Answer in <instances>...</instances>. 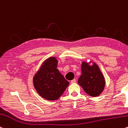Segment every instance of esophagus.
Here are the masks:
<instances>
[{
  "label": "esophagus",
  "instance_id": "obj_1",
  "mask_svg": "<svg viewBox=\"0 0 128 128\" xmlns=\"http://www.w3.org/2000/svg\"><path fill=\"white\" fill-rule=\"evenodd\" d=\"M75 82H76V80L75 79L72 80L71 81V83H75Z\"/></svg>",
  "mask_w": 128,
  "mask_h": 128
}]
</instances>
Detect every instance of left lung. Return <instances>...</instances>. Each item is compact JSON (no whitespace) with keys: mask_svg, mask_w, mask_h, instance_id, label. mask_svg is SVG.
Segmentation results:
<instances>
[{"mask_svg":"<svg viewBox=\"0 0 128 128\" xmlns=\"http://www.w3.org/2000/svg\"><path fill=\"white\" fill-rule=\"evenodd\" d=\"M81 75L78 82L84 90L91 96H97L103 92L105 80L100 70L96 64L89 66L88 62H82Z\"/></svg>","mask_w":128,"mask_h":128,"instance_id":"obj_1","label":"left lung"}]
</instances>
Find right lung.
Masks as SVG:
<instances>
[{"label":"right lung","instance_id":"1","mask_svg":"<svg viewBox=\"0 0 128 128\" xmlns=\"http://www.w3.org/2000/svg\"><path fill=\"white\" fill-rule=\"evenodd\" d=\"M57 64L55 58H49L44 62L33 78V84L37 92L47 100L58 99L69 84L57 69Z\"/></svg>","mask_w":128,"mask_h":128}]
</instances>
